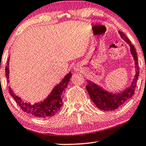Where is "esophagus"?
Returning <instances> with one entry per match:
<instances>
[{"instance_id": "34e87169", "label": "esophagus", "mask_w": 146, "mask_h": 146, "mask_svg": "<svg viewBox=\"0 0 146 146\" xmlns=\"http://www.w3.org/2000/svg\"><path fill=\"white\" fill-rule=\"evenodd\" d=\"M74 70L76 71H80L82 70V68L80 66H76V67L74 68Z\"/></svg>"}]
</instances>
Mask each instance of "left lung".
Here are the masks:
<instances>
[{
	"mask_svg": "<svg viewBox=\"0 0 146 146\" xmlns=\"http://www.w3.org/2000/svg\"><path fill=\"white\" fill-rule=\"evenodd\" d=\"M119 33L121 37L129 44L131 48V53L132 54L133 59L135 60V75L134 76L133 82L131 83V86L127 88L122 93L117 94H110L101 88L100 86H98L96 84L92 82L91 81L87 80L86 89L88 92L90 97L94 103L95 104L96 107L102 110L111 111L114 110L123 105L125 102L131 98L134 94V92L136 88L137 80L138 79V76L139 73L138 60H137V52L135 50L134 46L131 44V42L127 38V37L121 31H119Z\"/></svg>",
	"mask_w": 146,
	"mask_h": 146,
	"instance_id": "obj_1",
	"label": "left lung"
}]
</instances>
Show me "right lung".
Segmentation results:
<instances>
[{
    "label": "right lung",
    "mask_w": 146,
    "mask_h": 146,
    "mask_svg": "<svg viewBox=\"0 0 146 146\" xmlns=\"http://www.w3.org/2000/svg\"><path fill=\"white\" fill-rule=\"evenodd\" d=\"M9 60V58L8 59ZM6 76L7 80L9 79V61L7 62V65L5 68ZM72 76L71 72H69L66 76L62 80L58 85H57L52 93L50 94L46 100L40 103L29 104L22 101L21 98L18 96L13 92L11 87H9L10 94L15 99L16 102L18 104L20 108L29 114L33 115L38 117H51L55 115L62 106V98L65 89L66 88L70 79ZM9 82V80L7 81Z\"/></svg>",
    "instance_id": "1"
}]
</instances>
